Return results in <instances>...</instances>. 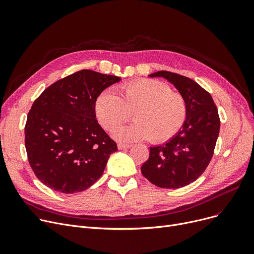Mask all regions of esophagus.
<instances>
[{
	"label": "esophagus",
	"instance_id": "34e87169",
	"mask_svg": "<svg viewBox=\"0 0 254 254\" xmlns=\"http://www.w3.org/2000/svg\"><path fill=\"white\" fill-rule=\"evenodd\" d=\"M117 147H118V149H128V148H130L131 147V145H129V144H124V143H119L118 145H117Z\"/></svg>",
	"mask_w": 254,
	"mask_h": 254
}]
</instances>
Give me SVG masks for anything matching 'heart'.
I'll return each instance as SVG.
<instances>
[{
  "label": "heart",
  "mask_w": 254,
  "mask_h": 254,
  "mask_svg": "<svg viewBox=\"0 0 254 254\" xmlns=\"http://www.w3.org/2000/svg\"><path fill=\"white\" fill-rule=\"evenodd\" d=\"M96 115L101 126L113 131L132 113L135 122L118 128L120 141L150 139L163 143L176 136L188 116V103L182 93L155 79H140L117 88V95L105 91L96 101Z\"/></svg>",
  "instance_id": "1"
}]
</instances>
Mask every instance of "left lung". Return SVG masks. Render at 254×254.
I'll return each mask as SVG.
<instances>
[{"instance_id":"1","label":"left lung","mask_w":254,"mask_h":254,"mask_svg":"<svg viewBox=\"0 0 254 254\" xmlns=\"http://www.w3.org/2000/svg\"><path fill=\"white\" fill-rule=\"evenodd\" d=\"M149 76L167 79L182 93L188 103V116L176 136L150 147L141 172L158 188H183L203 174L214 153L220 128L217 107L210 93L190 78L168 71Z\"/></svg>"}]
</instances>
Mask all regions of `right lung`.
<instances>
[{"instance_id":"1","label":"right lung","mask_w":254,"mask_h":254,"mask_svg":"<svg viewBox=\"0 0 254 254\" xmlns=\"http://www.w3.org/2000/svg\"><path fill=\"white\" fill-rule=\"evenodd\" d=\"M119 77L81 70L47 87L24 127L29 163L37 178L63 193L87 190L102 175L116 143L96 119V101Z\"/></svg>"}]
</instances>
